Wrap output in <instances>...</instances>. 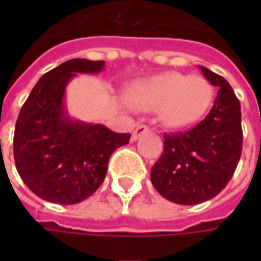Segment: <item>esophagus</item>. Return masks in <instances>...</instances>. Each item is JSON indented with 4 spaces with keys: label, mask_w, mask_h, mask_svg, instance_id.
Listing matches in <instances>:
<instances>
[{
    "label": "esophagus",
    "mask_w": 261,
    "mask_h": 261,
    "mask_svg": "<svg viewBox=\"0 0 261 261\" xmlns=\"http://www.w3.org/2000/svg\"><path fill=\"white\" fill-rule=\"evenodd\" d=\"M148 131H149L148 125L142 124V123H138V124H137V127H136V130L133 131L131 140H133V141H137V140H138L140 137L144 136V134H145V133H148Z\"/></svg>",
    "instance_id": "esophagus-1"
}]
</instances>
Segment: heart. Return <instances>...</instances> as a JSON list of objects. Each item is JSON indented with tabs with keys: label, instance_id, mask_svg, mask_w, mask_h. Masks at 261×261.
<instances>
[{
	"label": "heart",
	"instance_id": "obj_1",
	"mask_svg": "<svg viewBox=\"0 0 261 261\" xmlns=\"http://www.w3.org/2000/svg\"><path fill=\"white\" fill-rule=\"evenodd\" d=\"M214 89L201 75L164 72L140 81L128 92V102L140 110H159L172 128L194 124L211 106Z\"/></svg>",
	"mask_w": 261,
	"mask_h": 261
}]
</instances>
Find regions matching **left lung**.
I'll list each match as a JSON object with an SVG mask.
<instances>
[{
    "label": "left lung",
    "mask_w": 261,
    "mask_h": 261,
    "mask_svg": "<svg viewBox=\"0 0 261 261\" xmlns=\"http://www.w3.org/2000/svg\"><path fill=\"white\" fill-rule=\"evenodd\" d=\"M218 86L214 106L200 124L177 134H164V152L151 169V181L161 196L181 205L211 200L235 173L242 153L241 103L228 81L200 67Z\"/></svg>",
    "instance_id": "8db88e82"
}]
</instances>
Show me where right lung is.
I'll list each match as a JSON object with an SVG mask.
<instances>
[{
    "label": "right lung",
    "instance_id": "obj_1",
    "mask_svg": "<svg viewBox=\"0 0 261 261\" xmlns=\"http://www.w3.org/2000/svg\"><path fill=\"white\" fill-rule=\"evenodd\" d=\"M105 61L72 59L37 81L16 120L14 158L36 196L54 204L84 201L100 187L110 155L130 141L102 124L69 117L65 88L76 74H97Z\"/></svg>",
    "mask_w": 261,
    "mask_h": 261
}]
</instances>
